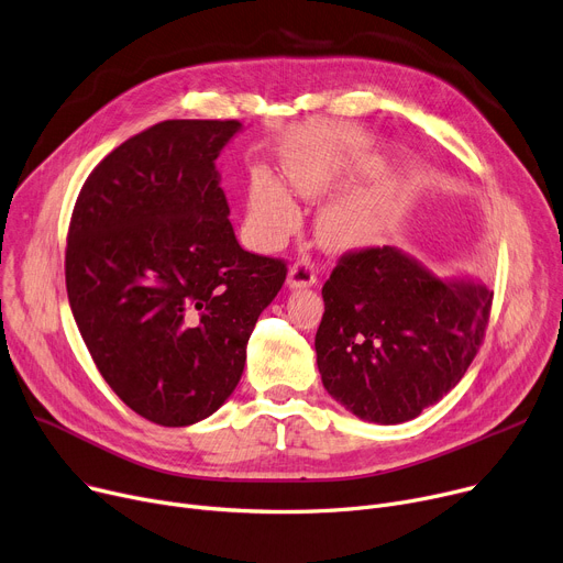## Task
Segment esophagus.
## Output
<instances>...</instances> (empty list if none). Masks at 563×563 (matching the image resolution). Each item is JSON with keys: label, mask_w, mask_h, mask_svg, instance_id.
I'll use <instances>...</instances> for the list:
<instances>
[{"label": "esophagus", "mask_w": 563, "mask_h": 563, "mask_svg": "<svg viewBox=\"0 0 563 563\" xmlns=\"http://www.w3.org/2000/svg\"><path fill=\"white\" fill-rule=\"evenodd\" d=\"M289 287H310L317 283V269L308 257L296 260L294 265L289 267V276H287Z\"/></svg>", "instance_id": "1"}]
</instances>
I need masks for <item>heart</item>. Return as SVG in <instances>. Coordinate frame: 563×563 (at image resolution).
<instances>
[{"label":"heart","instance_id":"1","mask_svg":"<svg viewBox=\"0 0 563 563\" xmlns=\"http://www.w3.org/2000/svg\"><path fill=\"white\" fill-rule=\"evenodd\" d=\"M289 178L301 195H321L328 190L332 176L325 169H314L298 165L289 169ZM296 206L287 197L283 187L265 176L257 174L251 180L249 192V219L253 231L262 240H278L291 231L296 223ZM378 231V214L366 206L342 203L325 212L321 221V233L330 244L336 246H360L366 244Z\"/></svg>","mask_w":563,"mask_h":563}]
</instances>
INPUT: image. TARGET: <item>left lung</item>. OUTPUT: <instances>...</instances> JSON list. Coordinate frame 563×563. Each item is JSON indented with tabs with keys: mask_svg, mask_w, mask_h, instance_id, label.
Listing matches in <instances>:
<instances>
[{
	"mask_svg": "<svg viewBox=\"0 0 563 563\" xmlns=\"http://www.w3.org/2000/svg\"><path fill=\"white\" fill-rule=\"evenodd\" d=\"M321 294L323 387L355 417L385 426L419 417L464 378L494 303L486 287L439 280L391 246L344 253Z\"/></svg>",
	"mask_w": 563,
	"mask_h": 563,
	"instance_id": "left-lung-1",
	"label": "left lung"
}]
</instances>
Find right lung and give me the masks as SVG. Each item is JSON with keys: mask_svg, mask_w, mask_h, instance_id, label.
<instances>
[{"mask_svg": "<svg viewBox=\"0 0 563 563\" xmlns=\"http://www.w3.org/2000/svg\"><path fill=\"white\" fill-rule=\"evenodd\" d=\"M238 120H167L90 172L74 203L65 285L101 378L135 415L192 426L244 371L287 262L244 251L214 161Z\"/></svg>", "mask_w": 563, "mask_h": 563, "instance_id": "obj_1", "label": "right lung"}]
</instances>
